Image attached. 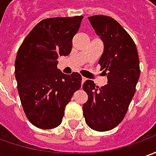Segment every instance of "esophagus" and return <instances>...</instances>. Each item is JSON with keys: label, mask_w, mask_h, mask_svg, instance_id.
Segmentation results:
<instances>
[{"label": "esophagus", "mask_w": 156, "mask_h": 156, "mask_svg": "<svg viewBox=\"0 0 156 156\" xmlns=\"http://www.w3.org/2000/svg\"><path fill=\"white\" fill-rule=\"evenodd\" d=\"M85 80H86V78H84V77H82V80H81V83L83 84V82H84Z\"/></svg>", "instance_id": "esophagus-1"}]
</instances>
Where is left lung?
<instances>
[{
    "instance_id": "obj_1",
    "label": "left lung",
    "mask_w": 156,
    "mask_h": 156,
    "mask_svg": "<svg viewBox=\"0 0 156 156\" xmlns=\"http://www.w3.org/2000/svg\"><path fill=\"white\" fill-rule=\"evenodd\" d=\"M104 43L98 63L108 82L98 87L92 80L83 83L88 100L83 105L85 122L97 131H108L124 118L140 77L139 57L132 38L115 20L105 15L88 17Z\"/></svg>"
}]
</instances>
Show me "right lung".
<instances>
[{"label":"right lung","instance_id":"1","mask_svg":"<svg viewBox=\"0 0 156 156\" xmlns=\"http://www.w3.org/2000/svg\"><path fill=\"white\" fill-rule=\"evenodd\" d=\"M83 16L41 20L25 38L15 59V78L22 108L30 122L50 129L61 123L65 109L81 87V75L64 74L57 67L59 56L72 51L73 36Z\"/></svg>","mask_w":156,"mask_h":156}]
</instances>
